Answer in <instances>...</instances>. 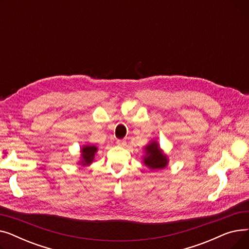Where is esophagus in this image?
I'll use <instances>...</instances> for the list:
<instances>
[{
  "instance_id": "esophagus-1",
  "label": "esophagus",
  "mask_w": 249,
  "mask_h": 249,
  "mask_svg": "<svg viewBox=\"0 0 249 249\" xmlns=\"http://www.w3.org/2000/svg\"><path fill=\"white\" fill-rule=\"evenodd\" d=\"M117 144L120 145V146H124L126 144V141L125 140H121V139H118L117 140Z\"/></svg>"
}]
</instances>
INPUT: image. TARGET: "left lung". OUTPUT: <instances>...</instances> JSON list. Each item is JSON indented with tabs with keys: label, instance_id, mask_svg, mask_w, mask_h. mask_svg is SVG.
Listing matches in <instances>:
<instances>
[{
	"label": "left lung",
	"instance_id": "1",
	"mask_svg": "<svg viewBox=\"0 0 249 249\" xmlns=\"http://www.w3.org/2000/svg\"><path fill=\"white\" fill-rule=\"evenodd\" d=\"M144 155L142 156L143 163L151 171L165 168L169 162L167 155L160 148V143L156 140H151L144 146Z\"/></svg>",
	"mask_w": 249,
	"mask_h": 249
}]
</instances>
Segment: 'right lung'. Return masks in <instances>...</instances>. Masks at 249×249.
Returning a JSON list of instances; mask_svg holds the SVG:
<instances>
[{"label":"right lung","instance_id":"1","mask_svg":"<svg viewBox=\"0 0 249 249\" xmlns=\"http://www.w3.org/2000/svg\"><path fill=\"white\" fill-rule=\"evenodd\" d=\"M98 147L94 144H85L81 147V158L77 163L82 166H89L93 163L97 154Z\"/></svg>","mask_w":249,"mask_h":249}]
</instances>
